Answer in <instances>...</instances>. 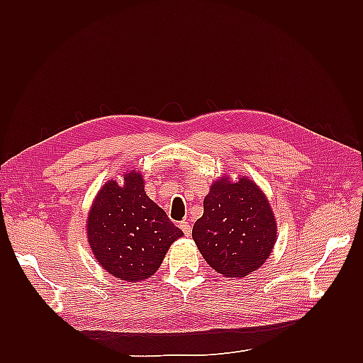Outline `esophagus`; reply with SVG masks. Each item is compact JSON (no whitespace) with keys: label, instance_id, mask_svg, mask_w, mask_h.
Returning <instances> with one entry per match:
<instances>
[{"label":"esophagus","instance_id":"obj_1","mask_svg":"<svg viewBox=\"0 0 363 363\" xmlns=\"http://www.w3.org/2000/svg\"><path fill=\"white\" fill-rule=\"evenodd\" d=\"M179 228H181V230L184 233V235H186V237L190 235V233H191V225H190L189 221H181V223H179Z\"/></svg>","mask_w":363,"mask_h":363}]
</instances>
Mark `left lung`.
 <instances>
[{
  "mask_svg": "<svg viewBox=\"0 0 363 363\" xmlns=\"http://www.w3.org/2000/svg\"><path fill=\"white\" fill-rule=\"evenodd\" d=\"M191 237L213 269L229 277H245L268 259L276 240V221L269 203L248 177L230 184L220 179L204 198V213Z\"/></svg>",
  "mask_w": 363,
  "mask_h": 363,
  "instance_id": "left-lung-1",
  "label": "left lung"
}]
</instances>
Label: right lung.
<instances>
[{
	"label": "right lung",
	"mask_w": 363,
	"mask_h": 363,
	"mask_svg": "<svg viewBox=\"0 0 363 363\" xmlns=\"http://www.w3.org/2000/svg\"><path fill=\"white\" fill-rule=\"evenodd\" d=\"M182 230L145 194L143 177L130 172L125 186L109 181L99 190L87 221L96 260L121 281L148 279Z\"/></svg>",
	"instance_id": "right-lung-1"
}]
</instances>
